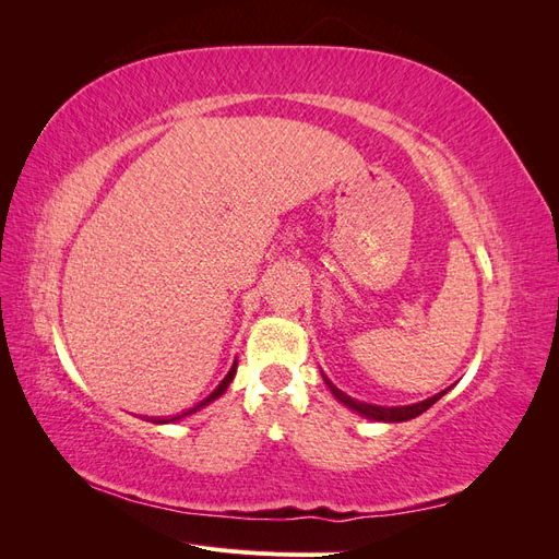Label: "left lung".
<instances>
[{"label": "left lung", "mask_w": 559, "mask_h": 559, "mask_svg": "<svg viewBox=\"0 0 559 559\" xmlns=\"http://www.w3.org/2000/svg\"><path fill=\"white\" fill-rule=\"evenodd\" d=\"M324 382H326V386L331 389V394H333L337 401H341L343 405H347V408L357 411L359 415H364V417H368V419H376V421H405V419H413V417L421 415L425 411H429L431 405H433L438 399H441L443 394H448V389H445V392L436 394V396H431V399H427V401H419V403H413V405H399V408H384V405H370V403H364V401H357V399H352V396L343 394L341 389H337L329 378H324Z\"/></svg>", "instance_id": "8db88e82"}]
</instances>
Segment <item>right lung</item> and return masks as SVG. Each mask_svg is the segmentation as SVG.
<instances>
[{
    "label": "right lung",
    "instance_id": "1",
    "mask_svg": "<svg viewBox=\"0 0 559 559\" xmlns=\"http://www.w3.org/2000/svg\"><path fill=\"white\" fill-rule=\"evenodd\" d=\"M235 370H238V361H235L233 366H230V370H228V376L222 380V384H218L216 389H214V392L207 396V399H202L198 405H193V408L191 411H186V413H181V415H177V417H170V419H156L158 421V425H160V421H175V419H179V417H186V415H191V413H195V411H200L202 408V405H207V403H212L214 399H218V396H222L224 392H226V389H228V384L233 382V378H235Z\"/></svg>",
    "mask_w": 559,
    "mask_h": 559
}]
</instances>
